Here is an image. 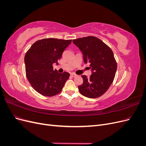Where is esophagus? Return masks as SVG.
<instances>
[{
	"instance_id": "obj_1",
	"label": "esophagus",
	"mask_w": 146,
	"mask_h": 146,
	"mask_svg": "<svg viewBox=\"0 0 146 146\" xmlns=\"http://www.w3.org/2000/svg\"><path fill=\"white\" fill-rule=\"evenodd\" d=\"M70 76H71L72 77H76L77 76V75L74 74V73H71V74H70Z\"/></svg>"
}]
</instances>
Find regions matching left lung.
<instances>
[{"mask_svg":"<svg viewBox=\"0 0 146 146\" xmlns=\"http://www.w3.org/2000/svg\"><path fill=\"white\" fill-rule=\"evenodd\" d=\"M73 43L82 52L84 63L90 64L92 72L89 78L82 76L83 82L78 86V90L88 98H99L108 90L115 76L117 63L113 52L94 36L73 39Z\"/></svg>","mask_w":146,"mask_h":146,"instance_id":"8db88e82","label":"left lung"}]
</instances>
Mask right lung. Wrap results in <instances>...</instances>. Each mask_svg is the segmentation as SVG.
<instances>
[{"label": "right lung", "mask_w": 146, "mask_h": 146, "mask_svg": "<svg viewBox=\"0 0 146 146\" xmlns=\"http://www.w3.org/2000/svg\"><path fill=\"white\" fill-rule=\"evenodd\" d=\"M71 41V39H42L35 42L26 52L24 58L26 76L38 93L51 97L62 90L70 74L54 70L52 64H58V60Z\"/></svg>", "instance_id": "right-lung-1"}]
</instances>
